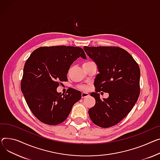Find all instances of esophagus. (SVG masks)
Wrapping results in <instances>:
<instances>
[{
  "label": "esophagus",
  "instance_id": "34e87169",
  "mask_svg": "<svg viewBox=\"0 0 160 160\" xmlns=\"http://www.w3.org/2000/svg\"><path fill=\"white\" fill-rule=\"evenodd\" d=\"M88 96H89V93H88V92H82V98L88 97Z\"/></svg>",
  "mask_w": 160,
  "mask_h": 160
}]
</instances>
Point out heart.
<instances>
[{"label": "heart", "instance_id": "1", "mask_svg": "<svg viewBox=\"0 0 160 160\" xmlns=\"http://www.w3.org/2000/svg\"><path fill=\"white\" fill-rule=\"evenodd\" d=\"M88 62H85V63H83V64H84V63H88ZM79 88H80L81 90H82V91H87V90L88 89V87L86 86H81L79 87Z\"/></svg>", "mask_w": 160, "mask_h": 160}]
</instances>
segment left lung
<instances>
[{"mask_svg":"<svg viewBox=\"0 0 160 160\" xmlns=\"http://www.w3.org/2000/svg\"><path fill=\"white\" fill-rule=\"evenodd\" d=\"M87 55L96 63L99 73L94 79L96 92L94 107L89 110L91 121L108 128L119 123L136 103L140 92V69L133 57L119 47H83ZM109 93L101 100L98 92Z\"/></svg>","mask_w":160,"mask_h":160,"instance_id":"1","label":"left lung"}]
</instances>
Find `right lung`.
Returning a JSON list of instances; mask_svg holds the SVG:
<instances>
[{
  "mask_svg": "<svg viewBox=\"0 0 160 160\" xmlns=\"http://www.w3.org/2000/svg\"><path fill=\"white\" fill-rule=\"evenodd\" d=\"M79 57L87 58L81 48L57 46L39 48L26 60L21 91L41 122L55 125L65 121L73 105L81 99V92L72 88L66 94L57 91L60 82L68 80L69 68Z\"/></svg>",
  "mask_w": 160,
  "mask_h": 160,
  "instance_id": "obj_1",
  "label": "right lung"
}]
</instances>
